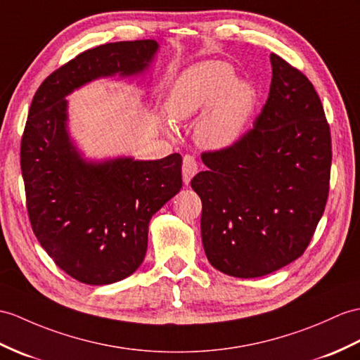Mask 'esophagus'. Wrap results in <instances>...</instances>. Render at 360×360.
<instances>
[{"mask_svg": "<svg viewBox=\"0 0 360 360\" xmlns=\"http://www.w3.org/2000/svg\"><path fill=\"white\" fill-rule=\"evenodd\" d=\"M198 170H199V167H198L195 156H191V155L184 156V160H182V179H184V184H190L191 178L195 176Z\"/></svg>", "mask_w": 360, "mask_h": 360, "instance_id": "34e87169", "label": "esophagus"}]
</instances>
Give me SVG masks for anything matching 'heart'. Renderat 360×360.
<instances>
[{
    "label": "heart",
    "mask_w": 360,
    "mask_h": 360,
    "mask_svg": "<svg viewBox=\"0 0 360 360\" xmlns=\"http://www.w3.org/2000/svg\"><path fill=\"white\" fill-rule=\"evenodd\" d=\"M253 108V90L235 81L227 63L205 61L184 72L174 82L165 110L174 121H187L202 110L195 127L199 146L219 150L239 139Z\"/></svg>",
    "instance_id": "heart-1"
}]
</instances>
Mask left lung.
I'll return each mask as SVG.
<instances>
[{"label":"left lung","mask_w":360,"mask_h":360,"mask_svg":"<svg viewBox=\"0 0 360 360\" xmlns=\"http://www.w3.org/2000/svg\"><path fill=\"white\" fill-rule=\"evenodd\" d=\"M261 113L235 144L200 155L191 179L202 200L207 259L235 278H259L302 256L330 191L331 133L305 75L271 53Z\"/></svg>","instance_id":"obj_1"}]
</instances>
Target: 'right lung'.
Listing matches in <instances>:
<instances>
[{"mask_svg": "<svg viewBox=\"0 0 360 360\" xmlns=\"http://www.w3.org/2000/svg\"><path fill=\"white\" fill-rule=\"evenodd\" d=\"M156 50L153 39L86 50L49 75L29 108L20 155L32 230L63 271L89 285L118 282L144 261L150 219L182 187V158L86 162L67 135L65 95L142 72Z\"/></svg>", "mask_w": 360, "mask_h": 360, "instance_id": "add662e5", "label": "right lung"}]
</instances>
